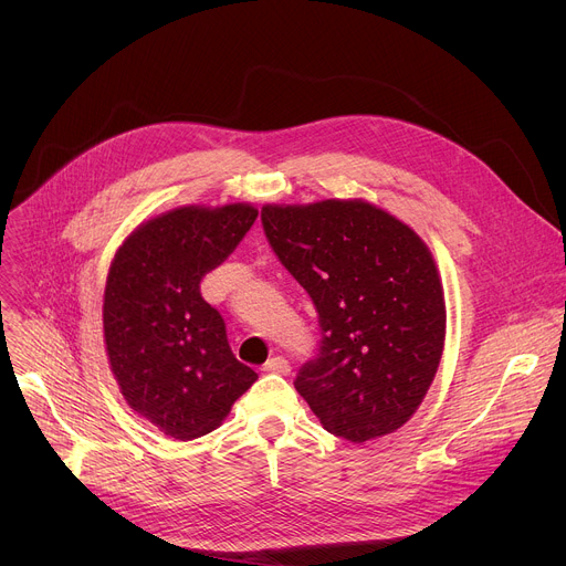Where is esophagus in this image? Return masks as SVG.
<instances>
[{
	"label": "esophagus",
	"instance_id": "34e87169",
	"mask_svg": "<svg viewBox=\"0 0 566 566\" xmlns=\"http://www.w3.org/2000/svg\"><path fill=\"white\" fill-rule=\"evenodd\" d=\"M264 369H266V371H277V374H289V371H291V365H289L286 358L275 356V358H271V360L264 365Z\"/></svg>",
	"mask_w": 566,
	"mask_h": 566
}]
</instances>
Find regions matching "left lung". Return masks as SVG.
<instances>
[{
  "mask_svg": "<svg viewBox=\"0 0 566 566\" xmlns=\"http://www.w3.org/2000/svg\"><path fill=\"white\" fill-rule=\"evenodd\" d=\"M262 226L317 311V354L293 382L313 415L354 443L408 423L446 340L443 286L423 239L360 199L269 203Z\"/></svg>",
  "mask_w": 566,
  "mask_h": 566,
  "instance_id": "1",
  "label": "left lung"
}]
</instances>
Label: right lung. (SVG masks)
Segmentation results:
<instances>
[{
    "label": "right lung",
    "mask_w": 566,
    "mask_h": 566,
    "mask_svg": "<svg viewBox=\"0 0 566 566\" xmlns=\"http://www.w3.org/2000/svg\"><path fill=\"white\" fill-rule=\"evenodd\" d=\"M255 219L249 203L175 208L143 221L109 266L103 329L112 371L129 408L172 439L219 428L258 380L199 289Z\"/></svg>",
    "instance_id": "obj_1"
}]
</instances>
